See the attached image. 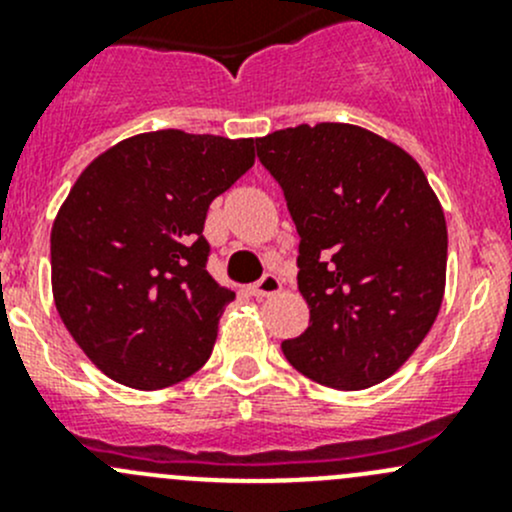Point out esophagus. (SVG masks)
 <instances>
[{"mask_svg":"<svg viewBox=\"0 0 512 512\" xmlns=\"http://www.w3.org/2000/svg\"><path fill=\"white\" fill-rule=\"evenodd\" d=\"M280 289H282L280 277H277V275H265L260 282H257V285L250 287V292L255 294V297H270V294H277V292H280Z\"/></svg>","mask_w":512,"mask_h":512,"instance_id":"34e87169","label":"esophagus"}]
</instances>
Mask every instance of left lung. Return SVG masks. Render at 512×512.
Segmentation results:
<instances>
[{
  "label": "left lung",
  "instance_id": "obj_1",
  "mask_svg": "<svg viewBox=\"0 0 512 512\" xmlns=\"http://www.w3.org/2000/svg\"><path fill=\"white\" fill-rule=\"evenodd\" d=\"M257 156L285 190L309 304V327L282 352L329 389L381 384L431 332L446 292V218L426 173L352 123L275 131Z\"/></svg>",
  "mask_w": 512,
  "mask_h": 512
}]
</instances>
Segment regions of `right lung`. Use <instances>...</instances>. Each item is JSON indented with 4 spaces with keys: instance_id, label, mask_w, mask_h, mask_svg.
<instances>
[{
    "instance_id": "1",
    "label": "right lung",
    "mask_w": 512,
    "mask_h": 512,
    "mask_svg": "<svg viewBox=\"0 0 512 512\" xmlns=\"http://www.w3.org/2000/svg\"><path fill=\"white\" fill-rule=\"evenodd\" d=\"M252 163V138L168 128L116 143L76 178L51 227V292L108 379L156 391L210 359L235 292L205 270V215Z\"/></svg>"
}]
</instances>
